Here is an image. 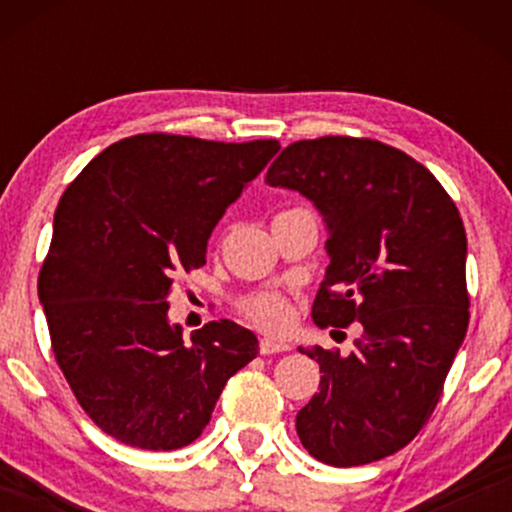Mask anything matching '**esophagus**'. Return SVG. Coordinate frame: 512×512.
<instances>
[{"mask_svg":"<svg viewBox=\"0 0 512 512\" xmlns=\"http://www.w3.org/2000/svg\"><path fill=\"white\" fill-rule=\"evenodd\" d=\"M291 346L286 342H279V339H269V337H262L260 339V354L262 356H269V354H284V351H289Z\"/></svg>","mask_w":512,"mask_h":512,"instance_id":"esophagus-1","label":"esophagus"}]
</instances>
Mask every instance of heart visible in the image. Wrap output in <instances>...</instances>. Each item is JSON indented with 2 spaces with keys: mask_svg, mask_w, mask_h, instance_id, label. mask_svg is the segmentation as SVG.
Segmentation results:
<instances>
[{
  "mask_svg": "<svg viewBox=\"0 0 512 512\" xmlns=\"http://www.w3.org/2000/svg\"><path fill=\"white\" fill-rule=\"evenodd\" d=\"M243 313L255 327L267 332H284L291 325V303L279 291H255L240 298L238 303Z\"/></svg>",
  "mask_w": 512,
  "mask_h": 512,
  "instance_id": "obj_1",
  "label": "heart"
}]
</instances>
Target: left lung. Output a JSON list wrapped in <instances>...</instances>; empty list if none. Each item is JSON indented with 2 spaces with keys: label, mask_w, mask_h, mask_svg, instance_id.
<instances>
[{
  "label": "left lung",
  "mask_w": 512,
  "mask_h": 512,
  "mask_svg": "<svg viewBox=\"0 0 512 512\" xmlns=\"http://www.w3.org/2000/svg\"><path fill=\"white\" fill-rule=\"evenodd\" d=\"M327 223L330 267L317 327L361 322L349 356L301 349L320 363V392L296 416L303 448L332 467L402 450L426 426L469 325L467 233L426 166L375 139L293 142L267 170Z\"/></svg>",
  "instance_id": "left-lung-1"
}]
</instances>
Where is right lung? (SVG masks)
Wrapping results in <instances>:
<instances>
[{
    "label": "right lung",
    "mask_w": 512,
    "mask_h": 512,
    "mask_svg": "<svg viewBox=\"0 0 512 512\" xmlns=\"http://www.w3.org/2000/svg\"><path fill=\"white\" fill-rule=\"evenodd\" d=\"M281 146L134 134L76 175L55 211L38 274L55 361L103 433L142 450L202 436L223 385L257 337L216 320L182 339L168 322L180 272L207 264V240Z\"/></svg>",
    "instance_id": "obj_1"
}]
</instances>
